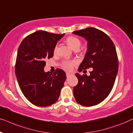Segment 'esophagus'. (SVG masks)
<instances>
[{
    "label": "esophagus",
    "instance_id": "obj_1",
    "mask_svg": "<svg viewBox=\"0 0 133 133\" xmlns=\"http://www.w3.org/2000/svg\"><path fill=\"white\" fill-rule=\"evenodd\" d=\"M74 75V74H72V73H66V77H68V78L70 77V76H72V75Z\"/></svg>",
    "mask_w": 133,
    "mask_h": 133
}]
</instances>
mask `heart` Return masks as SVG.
Returning <instances> with one entry per match:
<instances>
[{
  "instance_id": "obj_1",
  "label": "heart",
  "mask_w": 133,
  "mask_h": 133,
  "mask_svg": "<svg viewBox=\"0 0 133 133\" xmlns=\"http://www.w3.org/2000/svg\"><path fill=\"white\" fill-rule=\"evenodd\" d=\"M67 43L70 46L72 49H74L76 47H79L80 46L81 41L78 38L75 36H69L68 37L66 40ZM57 51V45L55 47L54 52V53L56 52ZM75 64V62L74 61H64L63 63L62 67L65 70H70L72 69L73 65Z\"/></svg>"
}]
</instances>
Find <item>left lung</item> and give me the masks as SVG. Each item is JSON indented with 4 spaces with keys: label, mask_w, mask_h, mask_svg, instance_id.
Returning a JSON list of instances; mask_svg holds the SVG:
<instances>
[{
    "label": "left lung",
    "mask_w": 133,
    "mask_h": 133,
    "mask_svg": "<svg viewBox=\"0 0 133 133\" xmlns=\"http://www.w3.org/2000/svg\"><path fill=\"white\" fill-rule=\"evenodd\" d=\"M73 34L88 42L87 52L78 71L92 68L89 76L75 74L78 83L74 87V95L79 105H97L108 96L114 84L118 68L116 47L106 33L95 28L75 31Z\"/></svg>",
    "instance_id": "left-lung-1"
}]
</instances>
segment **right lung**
Returning <instances> with one entry per match:
<instances>
[{"label": "right lung", "mask_w": 133, "mask_h": 133, "mask_svg": "<svg viewBox=\"0 0 133 133\" xmlns=\"http://www.w3.org/2000/svg\"><path fill=\"white\" fill-rule=\"evenodd\" d=\"M64 35L37 31L25 37L19 47L15 64L17 82L26 98L38 107L55 103L64 86V71L57 69L52 74L44 68L45 60L53 57L58 41Z\"/></svg>", "instance_id": "right-lung-1"}]
</instances>
